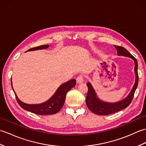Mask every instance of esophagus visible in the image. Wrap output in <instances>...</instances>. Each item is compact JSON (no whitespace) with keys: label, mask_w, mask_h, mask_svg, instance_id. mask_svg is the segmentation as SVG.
Masks as SVG:
<instances>
[{"label":"esophagus","mask_w":146,"mask_h":146,"mask_svg":"<svg viewBox=\"0 0 146 146\" xmlns=\"http://www.w3.org/2000/svg\"><path fill=\"white\" fill-rule=\"evenodd\" d=\"M84 81V77L82 75H80L78 77L76 78V82L78 83H81Z\"/></svg>","instance_id":"1"}]
</instances>
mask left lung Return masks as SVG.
<instances>
[{
    "label": "left lung",
    "instance_id": "8db88e82",
    "mask_svg": "<svg viewBox=\"0 0 146 146\" xmlns=\"http://www.w3.org/2000/svg\"><path fill=\"white\" fill-rule=\"evenodd\" d=\"M114 46L117 51V55L131 58L134 60L135 63L134 72L135 75V81L131 91L130 92L129 94L127 96V97L122 100L117 102H113V103L101 100L97 97L95 90L91 83L90 82L86 83L88 90L86 97V104L90 110L92 111L93 113L97 115H108L115 113L118 111L123 110L127 107L131 103L132 98L134 97L135 90L138 85L139 76L137 72L138 63L137 60L124 48L115 45Z\"/></svg>",
    "mask_w": 146,
    "mask_h": 146
}]
</instances>
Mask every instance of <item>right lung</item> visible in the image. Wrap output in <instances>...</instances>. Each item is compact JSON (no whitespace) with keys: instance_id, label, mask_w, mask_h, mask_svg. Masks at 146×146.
Returning a JSON list of instances; mask_svg holds the SVG:
<instances>
[{"instance_id":"1","label":"right lung","mask_w":146,"mask_h":146,"mask_svg":"<svg viewBox=\"0 0 146 146\" xmlns=\"http://www.w3.org/2000/svg\"><path fill=\"white\" fill-rule=\"evenodd\" d=\"M49 47L48 44L40 46L38 47L33 48L29 49L27 51H35L39 50V49H47ZM76 85V80L72 79L70 80L63 84L61 85L59 88L56 91L52 97L48 99L47 101H46L43 103L39 104H28L24 103L19 99L16 94L14 90V88L12 87V83L11 79V85L12 90L15 94L16 100L19 105L23 108V109L27 110L31 112L41 115H52L58 113L60 111L61 108L63 107L64 104L65 99H66V95L67 92L70 90V89L75 86Z\"/></svg>"}]
</instances>
